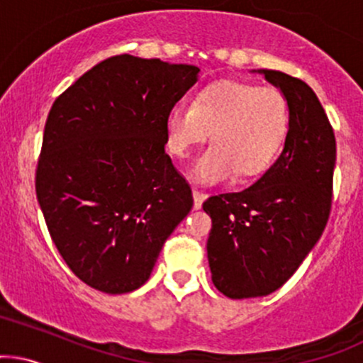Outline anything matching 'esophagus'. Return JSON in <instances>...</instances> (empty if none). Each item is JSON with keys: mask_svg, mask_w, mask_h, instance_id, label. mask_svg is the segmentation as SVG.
Wrapping results in <instances>:
<instances>
[{"mask_svg": "<svg viewBox=\"0 0 363 363\" xmlns=\"http://www.w3.org/2000/svg\"><path fill=\"white\" fill-rule=\"evenodd\" d=\"M193 200H194V210H200L203 201L206 200V193H203L200 189H193Z\"/></svg>", "mask_w": 363, "mask_h": 363, "instance_id": "1", "label": "esophagus"}]
</instances>
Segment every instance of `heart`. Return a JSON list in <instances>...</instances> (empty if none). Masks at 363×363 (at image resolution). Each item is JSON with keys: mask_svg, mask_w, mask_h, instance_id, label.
Here are the masks:
<instances>
[{"mask_svg": "<svg viewBox=\"0 0 363 363\" xmlns=\"http://www.w3.org/2000/svg\"><path fill=\"white\" fill-rule=\"evenodd\" d=\"M289 127L288 99L276 87L245 81H217L205 86L191 106L167 111V148L177 158L205 141L212 145L191 165L189 175L201 184H215L236 172L252 177L276 158Z\"/></svg>", "mask_w": 363, "mask_h": 363, "instance_id": "heart-1", "label": "heart"}]
</instances>
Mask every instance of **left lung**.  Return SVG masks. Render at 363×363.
I'll return each mask as SVG.
<instances>
[{"mask_svg": "<svg viewBox=\"0 0 363 363\" xmlns=\"http://www.w3.org/2000/svg\"><path fill=\"white\" fill-rule=\"evenodd\" d=\"M258 74L288 99L284 148L253 186L203 203L212 281L233 300L281 288L320 240L333 201L336 139L317 94L284 72Z\"/></svg>", "mask_w": 363, "mask_h": 363, "instance_id": "1", "label": "left lung"}]
</instances>
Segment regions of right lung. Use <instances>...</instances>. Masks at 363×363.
Masks as SVG:
<instances>
[{
	"label": "right lung",
	"instance_id": "1",
	"mask_svg": "<svg viewBox=\"0 0 363 363\" xmlns=\"http://www.w3.org/2000/svg\"><path fill=\"white\" fill-rule=\"evenodd\" d=\"M198 72L118 55L87 70L51 106L35 194L65 264L98 291L141 288L193 208L189 184L165 153V117Z\"/></svg>",
	"mask_w": 363,
	"mask_h": 363
}]
</instances>
